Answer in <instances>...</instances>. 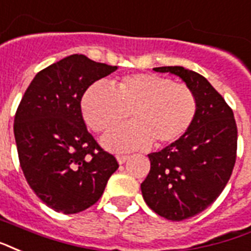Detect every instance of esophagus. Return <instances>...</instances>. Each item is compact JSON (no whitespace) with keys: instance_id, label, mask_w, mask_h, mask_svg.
Returning a JSON list of instances; mask_svg holds the SVG:
<instances>
[{"instance_id":"34e87169","label":"esophagus","mask_w":251,"mask_h":251,"mask_svg":"<svg viewBox=\"0 0 251 251\" xmlns=\"http://www.w3.org/2000/svg\"><path fill=\"white\" fill-rule=\"evenodd\" d=\"M127 159H129V156L127 155H117V160L120 164H124Z\"/></svg>"}]
</instances>
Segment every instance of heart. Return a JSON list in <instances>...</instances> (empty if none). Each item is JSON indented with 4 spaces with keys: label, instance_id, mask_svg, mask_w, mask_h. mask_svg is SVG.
<instances>
[{
    "label": "heart",
    "instance_id": "heart-1",
    "mask_svg": "<svg viewBox=\"0 0 251 251\" xmlns=\"http://www.w3.org/2000/svg\"><path fill=\"white\" fill-rule=\"evenodd\" d=\"M88 126L97 133L133 122L105 134L108 150H142L151 145L162 147L187 134L198 114V99L185 84L152 74L124 76L114 89L102 83L92 84L81 100Z\"/></svg>",
    "mask_w": 251,
    "mask_h": 251
}]
</instances>
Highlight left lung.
<instances>
[{"label":"left lung","mask_w":251,"mask_h":251,"mask_svg":"<svg viewBox=\"0 0 251 251\" xmlns=\"http://www.w3.org/2000/svg\"><path fill=\"white\" fill-rule=\"evenodd\" d=\"M156 72L179 76L198 99L191 129L163 150L149 154L151 167L141 189L155 213L183 221L219 198L236 163L237 125L223 96L198 72L183 67H156Z\"/></svg>","instance_id":"8db88e82"}]
</instances>
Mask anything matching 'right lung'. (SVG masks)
Returning <instances> with one entry per match:
<instances>
[{
    "label": "right lung",
    "mask_w": 251,
    "mask_h": 251,
    "mask_svg": "<svg viewBox=\"0 0 251 251\" xmlns=\"http://www.w3.org/2000/svg\"><path fill=\"white\" fill-rule=\"evenodd\" d=\"M116 70L70 55L35 75L17 109L21 168L36 196L56 212L74 215L93 205L118 168L87 130L80 105L89 85Z\"/></svg>",
    "instance_id": "add662e5"
}]
</instances>
